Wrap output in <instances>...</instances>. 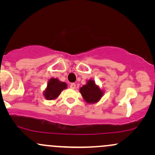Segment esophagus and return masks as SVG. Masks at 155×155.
<instances>
[{"mask_svg": "<svg viewBox=\"0 0 155 155\" xmlns=\"http://www.w3.org/2000/svg\"><path fill=\"white\" fill-rule=\"evenodd\" d=\"M70 87H71V89H73V90H74V89L76 88V84L74 83L70 84Z\"/></svg>", "mask_w": 155, "mask_h": 155, "instance_id": "obj_1", "label": "esophagus"}]
</instances>
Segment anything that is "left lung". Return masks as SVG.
<instances>
[{"label": "left lung", "instance_id": "left-lung-1", "mask_svg": "<svg viewBox=\"0 0 155 155\" xmlns=\"http://www.w3.org/2000/svg\"><path fill=\"white\" fill-rule=\"evenodd\" d=\"M79 92L85 102L89 104L97 103L104 94V90L96 84L93 79H89L87 81L86 84L80 87Z\"/></svg>", "mask_w": 155, "mask_h": 155}]
</instances>
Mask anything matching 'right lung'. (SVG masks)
I'll return each mask as SVG.
<instances>
[{"label": "right lung", "instance_id": "obj_1", "mask_svg": "<svg viewBox=\"0 0 155 155\" xmlns=\"http://www.w3.org/2000/svg\"><path fill=\"white\" fill-rule=\"evenodd\" d=\"M68 85L65 82L60 81L57 78H51L48 81L47 86L44 90V97L48 101L55 100L59 97L61 92L67 88Z\"/></svg>", "mask_w": 155, "mask_h": 155}]
</instances>
